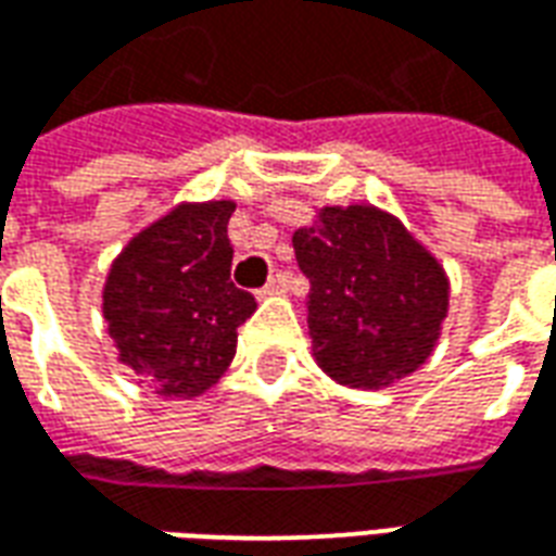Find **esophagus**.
<instances>
[{
    "label": "esophagus",
    "mask_w": 556,
    "mask_h": 556,
    "mask_svg": "<svg viewBox=\"0 0 556 556\" xmlns=\"http://www.w3.org/2000/svg\"><path fill=\"white\" fill-rule=\"evenodd\" d=\"M289 289V277L286 274H274L267 279V286L262 291H255V298H274V294H286Z\"/></svg>",
    "instance_id": "1"
}]
</instances>
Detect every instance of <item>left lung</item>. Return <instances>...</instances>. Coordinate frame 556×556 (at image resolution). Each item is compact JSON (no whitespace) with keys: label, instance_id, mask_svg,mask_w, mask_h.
Masks as SVG:
<instances>
[{"label":"left lung","instance_id":"1","mask_svg":"<svg viewBox=\"0 0 556 556\" xmlns=\"http://www.w3.org/2000/svg\"><path fill=\"white\" fill-rule=\"evenodd\" d=\"M291 241L309 279L313 357L327 378L387 390L434 354L450 277L396 214L369 202L321 205Z\"/></svg>","mask_w":556,"mask_h":556}]
</instances>
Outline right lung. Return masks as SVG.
Listing matches in <instances>:
<instances>
[{
	"label": "right lung",
	"mask_w": 556,
	"mask_h": 556,
	"mask_svg": "<svg viewBox=\"0 0 556 556\" xmlns=\"http://www.w3.org/2000/svg\"><path fill=\"white\" fill-rule=\"evenodd\" d=\"M235 202H178L139 229L103 282L106 333L137 384L195 399L229 369L255 298L231 282Z\"/></svg>",
	"instance_id": "obj_1"
}]
</instances>
